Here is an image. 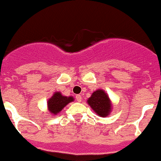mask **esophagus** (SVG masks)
<instances>
[{
  "label": "esophagus",
  "instance_id": "obj_1",
  "mask_svg": "<svg viewBox=\"0 0 161 161\" xmlns=\"http://www.w3.org/2000/svg\"><path fill=\"white\" fill-rule=\"evenodd\" d=\"M76 99H77V102H81V100H82V96L78 94V95H76Z\"/></svg>",
  "mask_w": 161,
  "mask_h": 161
}]
</instances>
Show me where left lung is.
Masks as SVG:
<instances>
[{
	"instance_id": "8db88e82",
	"label": "left lung",
	"mask_w": 161,
	"mask_h": 161,
	"mask_svg": "<svg viewBox=\"0 0 161 161\" xmlns=\"http://www.w3.org/2000/svg\"><path fill=\"white\" fill-rule=\"evenodd\" d=\"M87 104L100 117L109 116L113 109L112 101L105 90L98 89L86 100Z\"/></svg>"
}]
</instances>
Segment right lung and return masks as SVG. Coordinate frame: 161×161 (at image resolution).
<instances>
[{"mask_svg":"<svg viewBox=\"0 0 161 161\" xmlns=\"http://www.w3.org/2000/svg\"><path fill=\"white\" fill-rule=\"evenodd\" d=\"M75 98L71 96L67 97V96L62 95L61 92H55L47 101V108L48 111L49 112L50 115H57L64 107L70 103L73 102Z\"/></svg>","mask_w":161,"mask_h":161,"instance_id":"1","label":"right lung"}]
</instances>
